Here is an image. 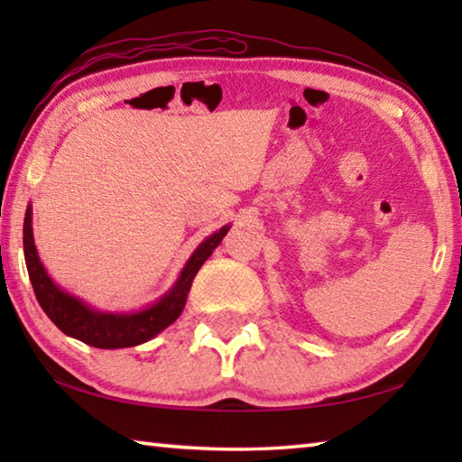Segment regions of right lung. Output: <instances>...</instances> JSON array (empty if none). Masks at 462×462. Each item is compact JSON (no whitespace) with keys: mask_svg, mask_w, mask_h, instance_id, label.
Instances as JSON below:
<instances>
[{"mask_svg":"<svg viewBox=\"0 0 462 462\" xmlns=\"http://www.w3.org/2000/svg\"><path fill=\"white\" fill-rule=\"evenodd\" d=\"M138 99V97H136ZM32 217H30V209L26 212L24 220V256H26V267L30 275V283H32L34 295L44 314L49 316L54 326L67 336L81 340L89 346L96 348H126L136 346L151 340L152 336L165 330L175 319L181 316L185 308L187 293H189L193 277L198 275V271L209 254L214 253V248L220 245V240L228 232V226H224L220 232H216L214 236L206 238L195 250L189 263L185 264L181 277L177 279L175 287L162 297L159 303H154L152 308L144 311H136V314H99V311L89 310L85 303L75 300L73 295L65 291L52 283L51 277L46 275L41 259H38L34 238H32Z\"/></svg>","mask_w":462,"mask_h":462,"instance_id":"right-lung-1","label":"right lung"}]
</instances>
